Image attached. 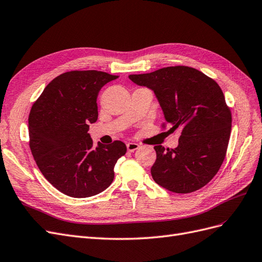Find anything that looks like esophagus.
Listing matches in <instances>:
<instances>
[{"label": "esophagus", "instance_id": "1", "mask_svg": "<svg viewBox=\"0 0 262 262\" xmlns=\"http://www.w3.org/2000/svg\"><path fill=\"white\" fill-rule=\"evenodd\" d=\"M140 147V145L138 143H134V142H129L128 144H126V148H128L129 152H134V150H137Z\"/></svg>", "mask_w": 262, "mask_h": 262}]
</instances>
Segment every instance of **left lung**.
I'll use <instances>...</instances> for the list:
<instances>
[{
    "label": "left lung",
    "instance_id": "left-lung-1",
    "mask_svg": "<svg viewBox=\"0 0 262 262\" xmlns=\"http://www.w3.org/2000/svg\"><path fill=\"white\" fill-rule=\"evenodd\" d=\"M129 78L154 92L169 131L180 132L175 149L154 146V181L175 193H190L207 185L224 161L232 129L231 110L221 87L200 71L184 66Z\"/></svg>",
    "mask_w": 262,
    "mask_h": 262
}]
</instances>
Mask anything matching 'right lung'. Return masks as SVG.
Segmentation results:
<instances>
[{
  "label": "right lung",
  "instance_id": "right-lung-1",
  "mask_svg": "<svg viewBox=\"0 0 262 262\" xmlns=\"http://www.w3.org/2000/svg\"><path fill=\"white\" fill-rule=\"evenodd\" d=\"M101 71H71L46 86L28 118L29 146L45 178L59 191L87 198L107 189L115 165L126 152L121 141L93 145L101 87L118 78Z\"/></svg>",
  "mask_w": 262,
  "mask_h": 262
}]
</instances>
